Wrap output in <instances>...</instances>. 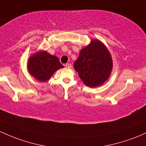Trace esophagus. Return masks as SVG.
Here are the masks:
<instances>
[{
  "instance_id": "obj_1",
  "label": "esophagus",
  "mask_w": 146,
  "mask_h": 146,
  "mask_svg": "<svg viewBox=\"0 0 146 146\" xmlns=\"http://www.w3.org/2000/svg\"><path fill=\"white\" fill-rule=\"evenodd\" d=\"M65 66L66 67V68H70L72 67V64L71 63H66V64L65 65Z\"/></svg>"
}]
</instances>
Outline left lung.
<instances>
[{
    "label": "left lung",
    "mask_w": 146,
    "mask_h": 146,
    "mask_svg": "<svg viewBox=\"0 0 146 146\" xmlns=\"http://www.w3.org/2000/svg\"><path fill=\"white\" fill-rule=\"evenodd\" d=\"M110 53L103 42L93 39L83 47L78 58L74 63V68L85 85L95 88L108 79L112 70Z\"/></svg>",
    "instance_id": "1"
}]
</instances>
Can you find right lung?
Masks as SVG:
<instances>
[{"mask_svg":"<svg viewBox=\"0 0 146 146\" xmlns=\"http://www.w3.org/2000/svg\"><path fill=\"white\" fill-rule=\"evenodd\" d=\"M58 57L46 51H39L28 59L27 69L29 74L40 82L48 81L56 70L63 68Z\"/></svg>","mask_w":146,"mask_h":146,"instance_id":"right-lung-1","label":"right lung"}]
</instances>
